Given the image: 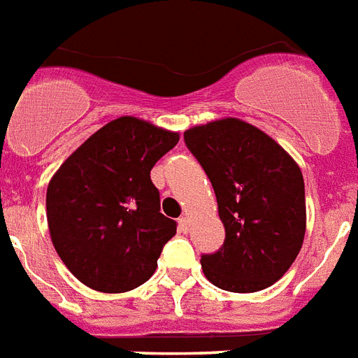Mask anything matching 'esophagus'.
<instances>
[{"label":"esophagus","instance_id":"esophagus-1","mask_svg":"<svg viewBox=\"0 0 358 358\" xmlns=\"http://www.w3.org/2000/svg\"><path fill=\"white\" fill-rule=\"evenodd\" d=\"M177 224H179V232H189V219H187V217H181V219L177 220Z\"/></svg>","mask_w":358,"mask_h":358}]
</instances>
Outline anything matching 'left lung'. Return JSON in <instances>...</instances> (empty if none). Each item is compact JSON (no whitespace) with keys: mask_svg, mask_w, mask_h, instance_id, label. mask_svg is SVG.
<instances>
[{"mask_svg":"<svg viewBox=\"0 0 358 358\" xmlns=\"http://www.w3.org/2000/svg\"><path fill=\"white\" fill-rule=\"evenodd\" d=\"M185 143L213 185L227 238L201 255L206 278L222 291L257 292L285 275L302 249L306 192L298 164L240 118L185 131Z\"/></svg>","mask_w":358,"mask_h":358,"instance_id":"left-lung-1","label":"left lung"}]
</instances>
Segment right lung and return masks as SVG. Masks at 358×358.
I'll use <instances>...</instances> for the list:
<instances>
[{
  "label": "right lung",
  "mask_w": 358,
  "mask_h": 358,
  "mask_svg": "<svg viewBox=\"0 0 358 358\" xmlns=\"http://www.w3.org/2000/svg\"><path fill=\"white\" fill-rule=\"evenodd\" d=\"M177 141V131L141 118H115L52 176L48 232L80 283L113 294L131 291L155 273L177 224L160 213L150 169Z\"/></svg>",
  "instance_id": "obj_1"
}]
</instances>
